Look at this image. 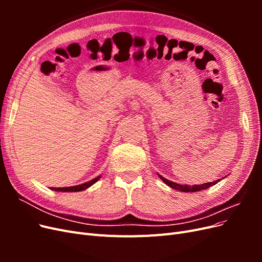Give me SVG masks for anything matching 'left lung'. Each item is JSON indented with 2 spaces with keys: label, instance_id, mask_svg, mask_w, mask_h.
Masks as SVG:
<instances>
[{
  "label": "left lung",
  "instance_id": "8db88e82",
  "mask_svg": "<svg viewBox=\"0 0 262 262\" xmlns=\"http://www.w3.org/2000/svg\"><path fill=\"white\" fill-rule=\"evenodd\" d=\"M158 176H160V178L165 182L166 185L169 186V187L172 188V189H175V190H179V191H182V192H196V191H200V190H205V189H208L209 187L214 186L215 184H217V182L221 180V179H219V180H215V181H213V182H208V184L189 186V185L176 184V182H172V181H170V180H168V179H166V178H164V177L161 176V175H158Z\"/></svg>",
  "mask_w": 262,
  "mask_h": 262
}]
</instances>
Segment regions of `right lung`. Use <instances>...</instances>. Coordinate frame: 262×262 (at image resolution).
Instances as JSON below:
<instances>
[{"mask_svg":"<svg viewBox=\"0 0 262 262\" xmlns=\"http://www.w3.org/2000/svg\"><path fill=\"white\" fill-rule=\"evenodd\" d=\"M98 179H100V176L94 178L90 181L84 182L82 185H77V186H73V187H64V188H51V190H54V191H61V192H77V191H83V190L87 189L89 187H91L92 185H94L95 182L98 181Z\"/></svg>","mask_w":262,"mask_h":262,"instance_id":"1","label":"right lung"}]
</instances>
